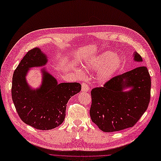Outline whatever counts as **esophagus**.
<instances>
[{
  "instance_id": "34e87169",
  "label": "esophagus",
  "mask_w": 161,
  "mask_h": 161,
  "mask_svg": "<svg viewBox=\"0 0 161 161\" xmlns=\"http://www.w3.org/2000/svg\"><path fill=\"white\" fill-rule=\"evenodd\" d=\"M82 86V88H81V91L82 92H88L90 90V87H89L86 83H83L81 84Z\"/></svg>"
}]
</instances>
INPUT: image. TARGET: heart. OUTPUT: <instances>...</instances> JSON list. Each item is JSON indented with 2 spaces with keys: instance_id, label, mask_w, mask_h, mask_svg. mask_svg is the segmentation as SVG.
<instances>
[{
  "instance_id": "b5f03b06",
  "label": "heart",
  "mask_w": 161,
  "mask_h": 161,
  "mask_svg": "<svg viewBox=\"0 0 161 161\" xmlns=\"http://www.w3.org/2000/svg\"><path fill=\"white\" fill-rule=\"evenodd\" d=\"M121 66V60L112 52H105L96 58L87 61L85 68L87 70L97 69L102 68L97 74V79L101 83L109 80Z\"/></svg>"
}]
</instances>
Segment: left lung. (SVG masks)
I'll return each instance as SVG.
<instances>
[{"label":"left lung","mask_w":161,"mask_h":161,"mask_svg":"<svg viewBox=\"0 0 161 161\" xmlns=\"http://www.w3.org/2000/svg\"><path fill=\"white\" fill-rule=\"evenodd\" d=\"M135 60L142 62L135 53ZM132 87L129 92L122 90ZM151 77L147 68L140 66L116 75L91 92L90 114L103 132H114L133 127L147 109L151 99Z\"/></svg>","instance_id":"left-lung-1"}]
</instances>
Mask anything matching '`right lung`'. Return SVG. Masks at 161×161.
Returning <instances> with one entry per match:
<instances>
[{
	"mask_svg": "<svg viewBox=\"0 0 161 161\" xmlns=\"http://www.w3.org/2000/svg\"><path fill=\"white\" fill-rule=\"evenodd\" d=\"M46 56L38 47L29 50L14 71L12 99L21 120L36 129L50 130L63 123L67 103L81 91L79 83H61L43 71V82L36 90L29 88L25 79L28 69L44 65Z\"/></svg>",
	"mask_w": 161,
	"mask_h": 161,
	"instance_id": "1",
	"label": "right lung"
}]
</instances>
